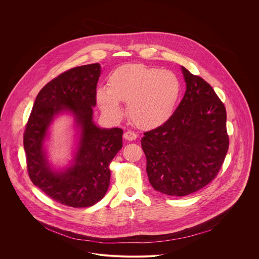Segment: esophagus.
<instances>
[{
    "label": "esophagus",
    "mask_w": 259,
    "mask_h": 259,
    "mask_svg": "<svg viewBox=\"0 0 259 259\" xmlns=\"http://www.w3.org/2000/svg\"><path fill=\"white\" fill-rule=\"evenodd\" d=\"M123 138L126 140V141H135L137 140L138 138V134L134 133V132H131V131H127L123 134Z\"/></svg>",
    "instance_id": "34e87169"
}]
</instances>
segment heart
Wrapping results in <instances>:
<instances>
[{
    "instance_id": "heart-1",
    "label": "heart",
    "mask_w": 259,
    "mask_h": 259,
    "mask_svg": "<svg viewBox=\"0 0 259 259\" xmlns=\"http://www.w3.org/2000/svg\"><path fill=\"white\" fill-rule=\"evenodd\" d=\"M181 90L180 78L171 71L131 64L111 73L108 89L98 90L97 101L103 112L114 119L122 114L119 102L126 103L131 119L140 127L150 128L169 118Z\"/></svg>"
}]
</instances>
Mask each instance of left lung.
Wrapping results in <instances>:
<instances>
[{
  "mask_svg": "<svg viewBox=\"0 0 259 259\" xmlns=\"http://www.w3.org/2000/svg\"><path fill=\"white\" fill-rule=\"evenodd\" d=\"M185 97L172 115L144 134L142 148L152 187L185 196L212 182L229 146L226 111L211 85L185 67Z\"/></svg>",
  "mask_w": 259,
  "mask_h": 259,
  "instance_id": "obj_1",
  "label": "left lung"
}]
</instances>
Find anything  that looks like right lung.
Returning a JSON list of instances; mask_svg holds the SVG:
<instances>
[{
    "mask_svg": "<svg viewBox=\"0 0 259 259\" xmlns=\"http://www.w3.org/2000/svg\"><path fill=\"white\" fill-rule=\"evenodd\" d=\"M100 64L75 67L53 78L37 94L24 133L27 169L34 185L53 200L72 207L96 204L106 194L112 158L122 148V130L101 128L93 121ZM70 111L81 128L74 164L63 173L51 170L42 148L53 116Z\"/></svg>",
    "mask_w": 259,
    "mask_h": 259,
    "instance_id": "add662e5",
    "label": "right lung"
}]
</instances>
